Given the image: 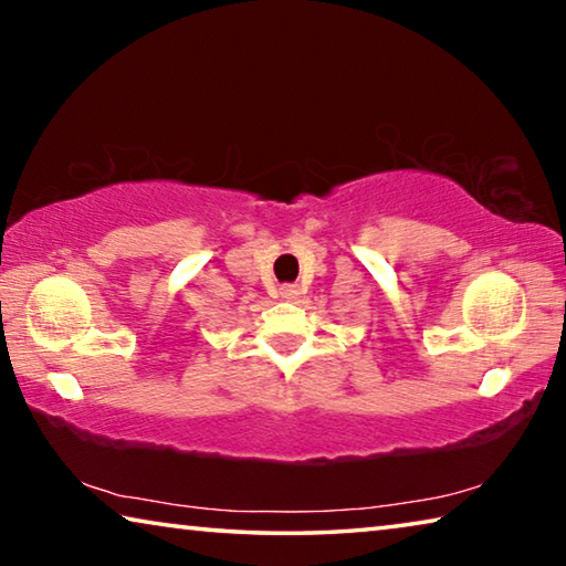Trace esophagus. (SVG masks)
<instances>
[{"mask_svg":"<svg viewBox=\"0 0 566 566\" xmlns=\"http://www.w3.org/2000/svg\"><path fill=\"white\" fill-rule=\"evenodd\" d=\"M280 294L284 296V300H296V296H300V286H296V284H284Z\"/></svg>","mask_w":566,"mask_h":566,"instance_id":"34e87169","label":"esophagus"}]
</instances>
